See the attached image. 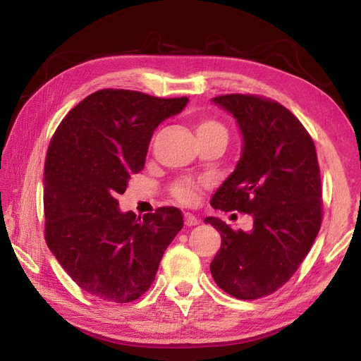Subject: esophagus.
I'll return each mask as SVG.
<instances>
[{
    "label": "esophagus",
    "instance_id": "esophagus-1",
    "mask_svg": "<svg viewBox=\"0 0 361 361\" xmlns=\"http://www.w3.org/2000/svg\"><path fill=\"white\" fill-rule=\"evenodd\" d=\"M185 224H186L188 226H195V225H198V219L194 216V214L186 212V214H185Z\"/></svg>",
    "mask_w": 361,
    "mask_h": 361
}]
</instances>
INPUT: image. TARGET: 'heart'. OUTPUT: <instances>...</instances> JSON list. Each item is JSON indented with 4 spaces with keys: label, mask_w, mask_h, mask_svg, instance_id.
<instances>
[{
    "label": "heart",
    "mask_w": 361,
    "mask_h": 361,
    "mask_svg": "<svg viewBox=\"0 0 361 361\" xmlns=\"http://www.w3.org/2000/svg\"><path fill=\"white\" fill-rule=\"evenodd\" d=\"M194 128H195L197 137L206 136V135H216V133L226 135V128L224 127V124H220L219 121L211 119V118L197 121ZM202 188H203V183L200 181H195L192 178H181L173 183L171 190L176 202H180L181 204H195L198 202V198H200Z\"/></svg>",
    "instance_id": "obj_1"
}]
</instances>
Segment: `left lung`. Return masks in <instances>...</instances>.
<instances>
[{
	"mask_svg": "<svg viewBox=\"0 0 361 361\" xmlns=\"http://www.w3.org/2000/svg\"><path fill=\"white\" fill-rule=\"evenodd\" d=\"M212 101L235 118L243 149L211 204L251 214L252 229L234 231L220 219H204L221 235L211 274L228 295L257 299L296 273L319 233L323 202L315 142L295 114L271 99L225 94Z\"/></svg>",
	"mask_w": 361,
	"mask_h": 361,
	"instance_id": "1",
	"label": "left lung"
}]
</instances>
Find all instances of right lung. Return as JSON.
<instances>
[{
	"mask_svg": "<svg viewBox=\"0 0 361 361\" xmlns=\"http://www.w3.org/2000/svg\"><path fill=\"white\" fill-rule=\"evenodd\" d=\"M188 97L99 90L60 122L44 161V240L63 270L91 296L132 302L155 279L169 243L183 228L173 206L121 212L130 175L141 172L153 130Z\"/></svg>",
	"mask_w": 361,
	"mask_h": 361,
	"instance_id": "obj_1",
	"label": "right lung"
}]
</instances>
